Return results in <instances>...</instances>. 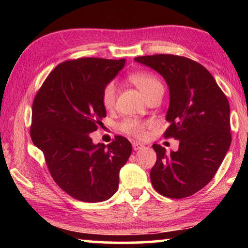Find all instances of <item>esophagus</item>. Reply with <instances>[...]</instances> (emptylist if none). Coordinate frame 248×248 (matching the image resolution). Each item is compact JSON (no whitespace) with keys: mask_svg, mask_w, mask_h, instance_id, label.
<instances>
[{"mask_svg":"<svg viewBox=\"0 0 248 248\" xmlns=\"http://www.w3.org/2000/svg\"><path fill=\"white\" fill-rule=\"evenodd\" d=\"M132 148L134 151H138V150H141L144 148V144L140 143V142H133L132 143Z\"/></svg>","mask_w":248,"mask_h":248,"instance_id":"esophagus-1","label":"esophagus"}]
</instances>
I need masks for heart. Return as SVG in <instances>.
<instances>
[{"instance_id": "heart-1", "label": "heart", "mask_w": 248, "mask_h": 248, "mask_svg": "<svg viewBox=\"0 0 248 248\" xmlns=\"http://www.w3.org/2000/svg\"><path fill=\"white\" fill-rule=\"evenodd\" d=\"M134 85L138 87L142 95L145 98L150 97L151 95L154 94L157 91H163V85L157 77H155L152 73L148 72H139L134 73L130 77ZM116 102V84L115 82L108 83L103 91L102 94V103L105 108L110 109L114 107ZM149 127V123L141 121L138 119H127L120 124V129L124 133L130 134V136L141 138L144 136L145 129Z\"/></svg>"}]
</instances>
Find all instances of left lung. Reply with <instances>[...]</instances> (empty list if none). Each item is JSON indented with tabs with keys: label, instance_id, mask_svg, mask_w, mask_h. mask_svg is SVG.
<instances>
[{
	"label": "left lung",
	"instance_id": "obj_1",
	"mask_svg": "<svg viewBox=\"0 0 248 248\" xmlns=\"http://www.w3.org/2000/svg\"><path fill=\"white\" fill-rule=\"evenodd\" d=\"M134 61L161 74L170 90L165 138L179 141L170 154L153 144L156 162L150 178L167 198L196 194L210 183L230 149V105L209 71L188 58L155 54Z\"/></svg>",
	"mask_w": 248,
	"mask_h": 248
}]
</instances>
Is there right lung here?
Wrapping results in <instances>:
<instances>
[{
	"label": "right lung",
	"instance_id": "1",
	"mask_svg": "<svg viewBox=\"0 0 248 248\" xmlns=\"http://www.w3.org/2000/svg\"><path fill=\"white\" fill-rule=\"evenodd\" d=\"M124 59L82 58L56 66L32 103L31 137L44 152L58 186L84 202H102L118 189L119 171L132 152L117 136L107 146L90 133L106 117L105 86L124 69Z\"/></svg>",
	"mask_w": 248,
	"mask_h": 248
}]
</instances>
